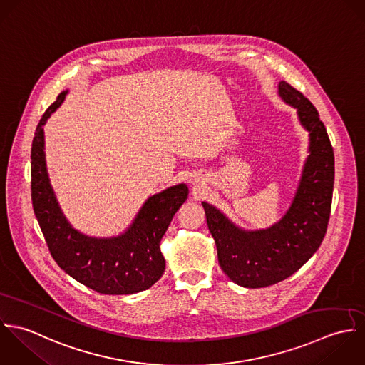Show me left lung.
I'll list each match as a JSON object with an SVG mask.
<instances>
[{"label": "left lung", "instance_id": "left-lung-1", "mask_svg": "<svg viewBox=\"0 0 365 365\" xmlns=\"http://www.w3.org/2000/svg\"><path fill=\"white\" fill-rule=\"evenodd\" d=\"M278 87L281 98L297 110L299 121L310 137V155L289 210L269 228L247 231L215 206L202 203L220 267L244 288H265L293 275L320 247L330 219L334 153L327 131L314 106L299 90L287 81Z\"/></svg>", "mask_w": 365, "mask_h": 365}]
</instances>
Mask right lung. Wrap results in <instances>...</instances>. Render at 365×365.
I'll list each match as a JSON object with an SVG mask.
<instances>
[{
	"label": "right lung",
	"mask_w": 365,
	"mask_h": 365,
	"mask_svg": "<svg viewBox=\"0 0 365 365\" xmlns=\"http://www.w3.org/2000/svg\"><path fill=\"white\" fill-rule=\"evenodd\" d=\"M66 91L42 115L31 149L32 206L58 265L87 288L104 294H131L150 288L165 271L159 244L189 189L185 183L150 196L128 230L117 237L96 238L74 230L63 216L49 182L43 125L63 103Z\"/></svg>",
	"instance_id": "1"
}]
</instances>
